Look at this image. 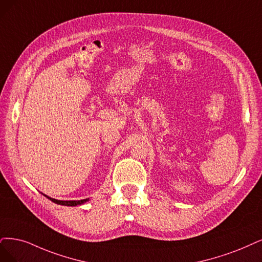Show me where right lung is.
I'll return each mask as SVG.
<instances>
[{"label": "right lung", "mask_w": 262, "mask_h": 262, "mask_svg": "<svg viewBox=\"0 0 262 262\" xmlns=\"http://www.w3.org/2000/svg\"><path fill=\"white\" fill-rule=\"evenodd\" d=\"M45 195V194H44ZM48 200H51L52 202L56 203L58 205H64V206H76V205H82L84 203H86L90 199H85V200H80V201H60V200H56L53 198H50L45 195Z\"/></svg>", "instance_id": "1"}]
</instances>
